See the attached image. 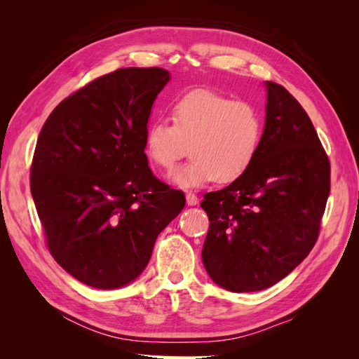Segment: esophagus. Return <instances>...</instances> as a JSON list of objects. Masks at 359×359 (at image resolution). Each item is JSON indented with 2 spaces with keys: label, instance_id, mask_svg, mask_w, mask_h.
Masks as SVG:
<instances>
[{
  "label": "esophagus",
  "instance_id": "obj_1",
  "mask_svg": "<svg viewBox=\"0 0 359 359\" xmlns=\"http://www.w3.org/2000/svg\"><path fill=\"white\" fill-rule=\"evenodd\" d=\"M186 201H187V205H190V206H194V205L199 203V198L194 193H191V191H187Z\"/></svg>",
  "mask_w": 359,
  "mask_h": 359
}]
</instances>
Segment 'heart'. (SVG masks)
Instances as JSON below:
<instances>
[{"mask_svg":"<svg viewBox=\"0 0 359 359\" xmlns=\"http://www.w3.org/2000/svg\"><path fill=\"white\" fill-rule=\"evenodd\" d=\"M172 126L149 124L144 136L147 158L170 172L187 153L191 161L172 175L180 189L214 180L232 182L252 166L262 142V116L253 104L210 90H194L172 104Z\"/></svg>","mask_w":359,"mask_h":359,"instance_id":"b5f03b06","label":"heart"}]
</instances>
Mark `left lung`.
<instances>
[{"label":"left lung","mask_w":359,"mask_h":359,"mask_svg":"<svg viewBox=\"0 0 359 359\" xmlns=\"http://www.w3.org/2000/svg\"><path fill=\"white\" fill-rule=\"evenodd\" d=\"M265 88L252 166L201 202L210 219L203 266L215 285L238 293L274 286L309 256L330 196V161L309 115L281 85Z\"/></svg>","instance_id":"left-lung-1"}]
</instances>
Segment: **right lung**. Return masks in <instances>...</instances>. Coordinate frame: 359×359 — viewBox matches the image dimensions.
<instances>
[{"label":"right lung","instance_id":"right-lung-1","mask_svg":"<svg viewBox=\"0 0 359 359\" xmlns=\"http://www.w3.org/2000/svg\"><path fill=\"white\" fill-rule=\"evenodd\" d=\"M170 81L119 69L62 100L43 126L31 194L53 259L81 283L119 289L147 268L158 233L186 205L148 168L144 136Z\"/></svg>","mask_w":359,"mask_h":359}]
</instances>
